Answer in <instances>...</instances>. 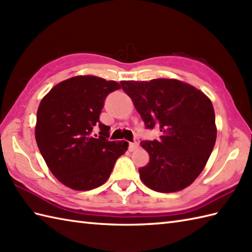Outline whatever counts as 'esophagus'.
<instances>
[{"instance_id":"esophagus-1","label":"esophagus","mask_w":252,"mask_h":252,"mask_svg":"<svg viewBox=\"0 0 252 252\" xmlns=\"http://www.w3.org/2000/svg\"><path fill=\"white\" fill-rule=\"evenodd\" d=\"M137 147H138V143H136V142H133V143L129 144V151L130 152H134L135 149H137Z\"/></svg>"}]
</instances>
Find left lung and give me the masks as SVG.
<instances>
[{
	"mask_svg": "<svg viewBox=\"0 0 252 252\" xmlns=\"http://www.w3.org/2000/svg\"><path fill=\"white\" fill-rule=\"evenodd\" d=\"M146 129L159 127V140L142 141L149 155L138 169L143 183L159 192L190 185L205 168L217 140L211 100L191 85L174 79L121 81Z\"/></svg>",
	"mask_w": 252,
	"mask_h": 252,
	"instance_id": "obj_1",
	"label": "left lung"
}]
</instances>
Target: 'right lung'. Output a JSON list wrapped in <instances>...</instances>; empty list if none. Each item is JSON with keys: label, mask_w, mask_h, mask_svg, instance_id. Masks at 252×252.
<instances>
[{"label": "right lung", "mask_w": 252, "mask_h": 252, "mask_svg": "<svg viewBox=\"0 0 252 252\" xmlns=\"http://www.w3.org/2000/svg\"><path fill=\"white\" fill-rule=\"evenodd\" d=\"M120 88L116 81L78 76L58 83L41 100L36 144L51 172L63 185L76 190L103 185L117 159L127 151L129 143L109 141L110 126L99 121L106 97Z\"/></svg>", "instance_id": "obj_1"}]
</instances>
